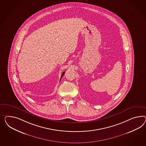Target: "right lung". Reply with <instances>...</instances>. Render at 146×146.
Here are the masks:
<instances>
[{"instance_id": "obj_1", "label": "right lung", "mask_w": 146, "mask_h": 146, "mask_svg": "<svg viewBox=\"0 0 146 146\" xmlns=\"http://www.w3.org/2000/svg\"><path fill=\"white\" fill-rule=\"evenodd\" d=\"M64 73H65V72H63V73L62 74V75H61V78H60V80H61V79L62 78V77H63V75H64Z\"/></svg>"}]
</instances>
